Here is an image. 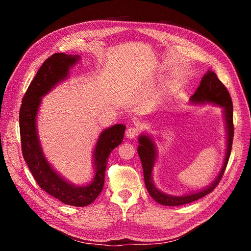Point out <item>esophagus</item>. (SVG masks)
<instances>
[{"label": "esophagus", "instance_id": "1", "mask_svg": "<svg viewBox=\"0 0 251 251\" xmlns=\"http://www.w3.org/2000/svg\"><path fill=\"white\" fill-rule=\"evenodd\" d=\"M139 134V130L138 127H135V126H131V127H127L126 136L128 139H133L135 137H137Z\"/></svg>", "mask_w": 251, "mask_h": 251}]
</instances>
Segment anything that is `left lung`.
Here are the masks:
<instances>
[{"instance_id":"1","label":"left lung","mask_w":251,"mask_h":251,"mask_svg":"<svg viewBox=\"0 0 251 251\" xmlns=\"http://www.w3.org/2000/svg\"><path fill=\"white\" fill-rule=\"evenodd\" d=\"M191 101L196 104H203V103H212L219 105L223 108L225 125H226V132H227V144H226V153L224 158V163L222 170L220 171L218 177L215 179L212 183L202 191L192 193L183 196H171L162 193L161 191L154 185L153 173L154 165L156 162L157 151H156V144L148 134H142L138 137V155L140 157L142 169H143V176H144V183H146L147 189L156 202L165 206H179V205H184L187 203L194 202L198 200L202 197L208 195L214 191L215 187L218 185L220 180L222 179L225 169L228 163V159L230 156L231 147H232V139H233V109H232V101L229 92L227 91L226 87L220 81L217 77L215 72L208 70L204 74V76L201 79L200 86L197 89L195 94L191 97Z\"/></svg>"}]
</instances>
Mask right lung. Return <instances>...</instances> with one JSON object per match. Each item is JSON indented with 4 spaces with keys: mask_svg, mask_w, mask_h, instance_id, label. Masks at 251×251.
Returning <instances> with one entry per match:
<instances>
[{
    "mask_svg": "<svg viewBox=\"0 0 251 251\" xmlns=\"http://www.w3.org/2000/svg\"><path fill=\"white\" fill-rule=\"evenodd\" d=\"M79 58V55L54 53L45 60L23 97L20 109L22 153L37 184L60 202L77 207L87 206L101 193L109 155L123 142L126 130V126L118 124L100 133L93 154L95 175L88 185L75 186L51 168L43 153L37 136V111L42 97L68 77L70 68L77 63Z\"/></svg>",
    "mask_w": 251,
    "mask_h": 251,
    "instance_id": "add662e5",
    "label": "right lung"
}]
</instances>
